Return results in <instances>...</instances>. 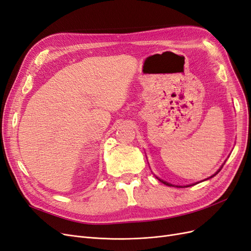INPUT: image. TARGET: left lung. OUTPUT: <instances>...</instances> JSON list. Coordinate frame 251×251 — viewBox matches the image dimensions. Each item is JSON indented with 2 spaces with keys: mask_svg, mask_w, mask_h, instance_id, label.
Masks as SVG:
<instances>
[{
  "mask_svg": "<svg viewBox=\"0 0 251 251\" xmlns=\"http://www.w3.org/2000/svg\"><path fill=\"white\" fill-rule=\"evenodd\" d=\"M224 165V164H223ZM223 165L219 168V170H218V171L214 174V175H212L211 177H208V178H206V179H204V180H207V179H209V178H212V177H214V176H216L218 173H219L220 171H221V169H222V167H223ZM156 178L160 181V182H163L164 184H166V185H169V187H176V188H188V187H191V185H194V184H188V185H175V184H172V183H170V182H167V181H165V180H163V179H160V178H158L157 176H155ZM203 180V181H204Z\"/></svg>",
  "mask_w": 251,
  "mask_h": 251,
  "instance_id": "1",
  "label": "left lung"
}]
</instances>
